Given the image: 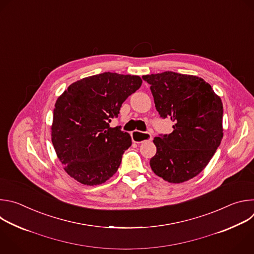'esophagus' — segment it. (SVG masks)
Returning <instances> with one entry per match:
<instances>
[{
  "label": "esophagus",
  "instance_id": "obj_1",
  "mask_svg": "<svg viewBox=\"0 0 254 254\" xmlns=\"http://www.w3.org/2000/svg\"><path fill=\"white\" fill-rule=\"evenodd\" d=\"M131 137H132V140L136 143H143L145 141L152 140V135L150 133H144V132H140L137 130H135L131 133Z\"/></svg>",
  "mask_w": 254,
  "mask_h": 254
}]
</instances>
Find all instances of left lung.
<instances>
[{
	"mask_svg": "<svg viewBox=\"0 0 254 254\" xmlns=\"http://www.w3.org/2000/svg\"><path fill=\"white\" fill-rule=\"evenodd\" d=\"M142 78L150 84L160 116L174 122L172 133L153 140L157 152L151 169L167 182H185L207 166L220 145L222 101L197 76L166 71Z\"/></svg>",
	"mask_w": 254,
	"mask_h": 254,
	"instance_id": "obj_1",
	"label": "left lung"
}]
</instances>
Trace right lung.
<instances>
[{
  "label": "right lung",
  "instance_id": "1",
  "mask_svg": "<svg viewBox=\"0 0 254 254\" xmlns=\"http://www.w3.org/2000/svg\"><path fill=\"white\" fill-rule=\"evenodd\" d=\"M141 85L139 76L105 72L71 84L58 97L51 139L68 175L93 186L116 173L132 140L109 123Z\"/></svg>",
  "mask_w": 254,
  "mask_h": 254
}]
</instances>
